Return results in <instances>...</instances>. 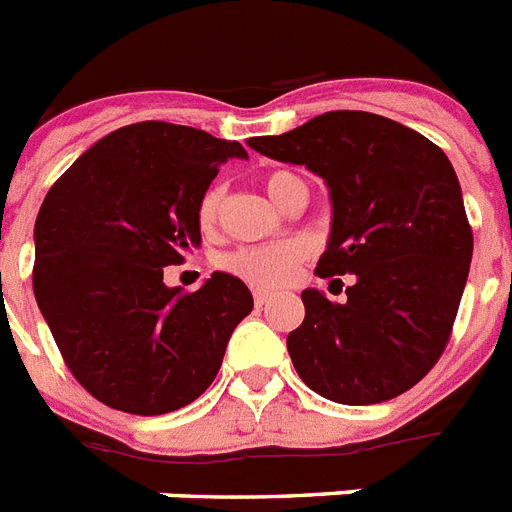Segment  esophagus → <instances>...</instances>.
I'll use <instances>...</instances> for the list:
<instances>
[{"instance_id": "obj_1", "label": "esophagus", "mask_w": 512, "mask_h": 512, "mask_svg": "<svg viewBox=\"0 0 512 512\" xmlns=\"http://www.w3.org/2000/svg\"><path fill=\"white\" fill-rule=\"evenodd\" d=\"M273 300V292H265V289H255V305L257 308H263Z\"/></svg>"}]
</instances>
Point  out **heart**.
Listing matches in <instances>:
<instances>
[{
  "label": "heart",
  "mask_w": 512,
  "mask_h": 512,
  "mask_svg": "<svg viewBox=\"0 0 512 512\" xmlns=\"http://www.w3.org/2000/svg\"><path fill=\"white\" fill-rule=\"evenodd\" d=\"M303 183L300 177L292 172H271L265 177V191L276 204H284L287 193L292 191V185ZM220 201H223V191L220 188H209L199 201V225L204 231H215L217 217H220ZM305 249L300 241H279V244H265V247H241L236 252L220 257V265L225 271L239 276L252 287H281L295 276L297 265L303 260Z\"/></svg>",
  "instance_id": "1"
}]
</instances>
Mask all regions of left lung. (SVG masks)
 <instances>
[{"instance_id": "left-lung-1", "label": "left lung", "mask_w": 512, "mask_h": 512, "mask_svg": "<svg viewBox=\"0 0 512 512\" xmlns=\"http://www.w3.org/2000/svg\"><path fill=\"white\" fill-rule=\"evenodd\" d=\"M247 143L327 183L332 231L316 271L356 276L345 303L303 292L305 319L287 337L300 380L337 404L401 396L444 353L473 260L452 162L420 132L366 111H329Z\"/></svg>"}]
</instances>
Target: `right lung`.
<instances>
[{"mask_svg": "<svg viewBox=\"0 0 512 512\" xmlns=\"http://www.w3.org/2000/svg\"><path fill=\"white\" fill-rule=\"evenodd\" d=\"M236 140L183 124L119 127L76 159L34 225V295L68 369L130 414H167L212 385L249 311L247 284L215 271L196 292L164 268L201 244L199 201Z\"/></svg>", "mask_w": 512, "mask_h": 512, "instance_id": "add662e5", "label": "right lung"}]
</instances>
